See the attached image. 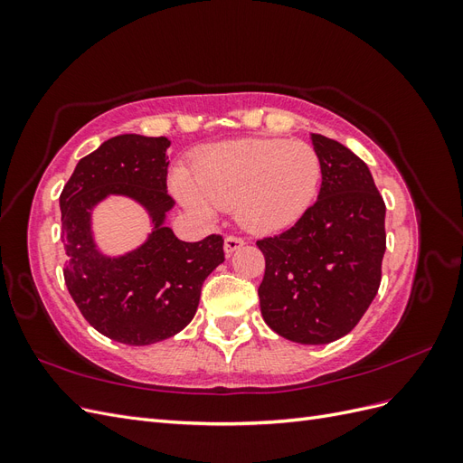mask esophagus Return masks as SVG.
Here are the masks:
<instances>
[{"label":"esophagus","mask_w":463,"mask_h":463,"mask_svg":"<svg viewBox=\"0 0 463 463\" xmlns=\"http://www.w3.org/2000/svg\"><path fill=\"white\" fill-rule=\"evenodd\" d=\"M243 240L241 237H235V235H228L226 240H223V250H226V255H232L233 250H237L240 247H243Z\"/></svg>","instance_id":"esophagus-1"}]
</instances>
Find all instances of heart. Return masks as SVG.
<instances>
[{
  "label": "heart",
  "mask_w": 463,
  "mask_h": 463,
  "mask_svg": "<svg viewBox=\"0 0 463 463\" xmlns=\"http://www.w3.org/2000/svg\"><path fill=\"white\" fill-rule=\"evenodd\" d=\"M320 175V158L309 143L240 138L203 148L193 175L175 170L174 189L194 214L235 206L241 226L270 233L293 226L309 210Z\"/></svg>",
  "instance_id": "b5f03b06"
}]
</instances>
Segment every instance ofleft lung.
I'll return each instance as SVG.
<instances>
[{"label":"left lung","mask_w":463,"mask_h":463,"mask_svg":"<svg viewBox=\"0 0 463 463\" xmlns=\"http://www.w3.org/2000/svg\"><path fill=\"white\" fill-rule=\"evenodd\" d=\"M322 165L318 199L293 228L257 241L266 325L286 340L320 345L355 328L381 286L386 206L367 164L313 133Z\"/></svg>","instance_id":"left-lung-1"}]
</instances>
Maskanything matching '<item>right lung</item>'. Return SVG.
<instances>
[{
	"label": "right lung",
	"instance_id": "right-lung-1",
	"mask_svg": "<svg viewBox=\"0 0 463 463\" xmlns=\"http://www.w3.org/2000/svg\"><path fill=\"white\" fill-rule=\"evenodd\" d=\"M167 146L165 137H111L79 160L60 197L67 289L92 328L128 345L184 330L206 276L223 262L222 235L187 243L165 226L175 204L165 185ZM109 194L141 203L153 223L145 244L118 258L102 254L91 233L93 208Z\"/></svg>",
	"mask_w": 463,
	"mask_h": 463
}]
</instances>
